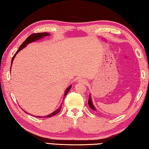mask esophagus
Returning <instances> with one entry per match:
<instances>
[{"label": "esophagus", "instance_id": "1", "mask_svg": "<svg viewBox=\"0 0 149 149\" xmlns=\"http://www.w3.org/2000/svg\"><path fill=\"white\" fill-rule=\"evenodd\" d=\"M78 81L79 82V83H85V82H86L84 79H80Z\"/></svg>", "mask_w": 149, "mask_h": 149}]
</instances>
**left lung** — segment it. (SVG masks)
Masks as SVG:
<instances>
[{"mask_svg": "<svg viewBox=\"0 0 149 149\" xmlns=\"http://www.w3.org/2000/svg\"><path fill=\"white\" fill-rule=\"evenodd\" d=\"M88 105H89V106H90V107L91 109H93L94 111H97L95 107H94L93 104V103H92V101H91V99L90 95V96H89V99H88Z\"/></svg>", "mask_w": 149, "mask_h": 149, "instance_id": "1", "label": "left lung"}]
</instances>
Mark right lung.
<instances>
[{"mask_svg":"<svg viewBox=\"0 0 149 149\" xmlns=\"http://www.w3.org/2000/svg\"><path fill=\"white\" fill-rule=\"evenodd\" d=\"M49 35H50V34L48 33H34V34H31V35H30L29 37L27 38L26 40L24 41V43H22V45L20 46V47H19L18 50L16 52V53L15 54V55L13 56V58H12V60H11V65H12V63H13V59H14V58H15V56L17 55V54H18V52L19 51H20V50H21L22 49H23L24 48H25V47H26V45H27V44H29V43H31V42H34V41H36V40H40V39H41V38H43V37H45V36H49ZM10 71H11V70H10ZM71 86H72V85H70V86H68V88H67V89L66 90L65 93V94H64V99H65V97L66 96V95L68 93V91H70V90ZM61 106H59V107L58 109H57L55 111H54V112L52 113L51 114H50V115L45 116H38V118H42V117H44V118H47V117H51V116H54V115H56V114L58 113L60 111V110L61 109Z\"/></svg>","mask_w":149,"mask_h":149,"instance_id":"right-lung-1","label":"right lung"}]
</instances>
